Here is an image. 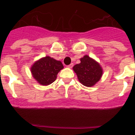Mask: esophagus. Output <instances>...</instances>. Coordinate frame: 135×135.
I'll return each mask as SVG.
<instances>
[{
	"instance_id": "obj_1",
	"label": "esophagus",
	"mask_w": 135,
	"mask_h": 135,
	"mask_svg": "<svg viewBox=\"0 0 135 135\" xmlns=\"http://www.w3.org/2000/svg\"><path fill=\"white\" fill-rule=\"evenodd\" d=\"M73 66H74V64H72V63H71V64H70L69 65H68V68H72Z\"/></svg>"
}]
</instances>
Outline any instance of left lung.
Returning a JSON list of instances; mask_svg holds the SVG:
<instances>
[{"label": "left lung", "mask_w": 135, "mask_h": 135, "mask_svg": "<svg viewBox=\"0 0 135 135\" xmlns=\"http://www.w3.org/2000/svg\"><path fill=\"white\" fill-rule=\"evenodd\" d=\"M73 70L80 82L88 87L95 85L103 74V70L100 64L88 55L82 57L80 63L75 65Z\"/></svg>", "instance_id": "1"}]
</instances>
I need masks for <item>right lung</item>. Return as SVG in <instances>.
Listing matches in <instances>:
<instances>
[{"instance_id":"1","label":"right lung","mask_w":135,"mask_h":135,"mask_svg":"<svg viewBox=\"0 0 135 135\" xmlns=\"http://www.w3.org/2000/svg\"><path fill=\"white\" fill-rule=\"evenodd\" d=\"M63 68L64 65L60 61H57L49 56H46L32 65L31 72L34 79L39 84L46 86L55 80L57 74Z\"/></svg>"}]
</instances>
